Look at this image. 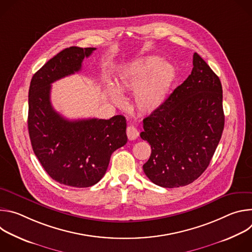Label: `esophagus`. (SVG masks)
Returning <instances> with one entry per match:
<instances>
[{"label":"esophagus","mask_w":252,"mask_h":252,"mask_svg":"<svg viewBox=\"0 0 252 252\" xmlns=\"http://www.w3.org/2000/svg\"><path fill=\"white\" fill-rule=\"evenodd\" d=\"M126 135H127L128 139L133 140L138 136V131L133 126H128L126 127Z\"/></svg>","instance_id":"obj_1"}]
</instances>
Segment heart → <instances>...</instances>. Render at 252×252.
Instances as JSON below:
<instances>
[{
    "instance_id": "obj_1",
    "label": "heart",
    "mask_w": 252,
    "mask_h": 252,
    "mask_svg": "<svg viewBox=\"0 0 252 252\" xmlns=\"http://www.w3.org/2000/svg\"><path fill=\"white\" fill-rule=\"evenodd\" d=\"M177 71L173 64L164 63L159 57H145L125 65L118 76L121 92H133L135 109L143 115L158 111L166 101L176 80ZM112 100L121 105L124 97L114 86H107Z\"/></svg>"
}]
</instances>
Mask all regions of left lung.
<instances>
[{"mask_svg":"<svg viewBox=\"0 0 252 252\" xmlns=\"http://www.w3.org/2000/svg\"><path fill=\"white\" fill-rule=\"evenodd\" d=\"M188 79L156 113L143 119L140 137L152 148L142 168L162 188L193 183L208 166L224 127L220 78L196 53Z\"/></svg>","mask_w":252,"mask_h":252,"instance_id":"8db88e82","label":"left lung"}]
</instances>
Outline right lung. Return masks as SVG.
<instances>
[{
    "instance_id": "obj_1",
    "label": "right lung",
    "mask_w": 252,
    "mask_h": 252,
    "mask_svg": "<svg viewBox=\"0 0 252 252\" xmlns=\"http://www.w3.org/2000/svg\"><path fill=\"white\" fill-rule=\"evenodd\" d=\"M94 50H63L32 76L29 90L28 128L32 151L53 179L73 188H89L98 183L112 154L127 141L124 116L69 121L52 105L51 85L80 71L84 59Z\"/></svg>"
}]
</instances>
